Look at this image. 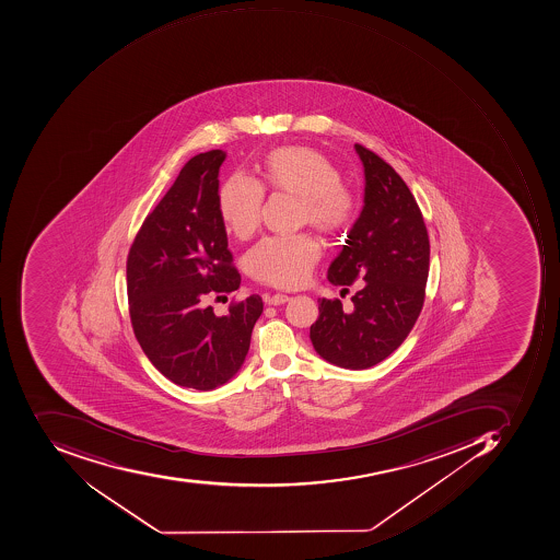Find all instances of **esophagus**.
Listing matches in <instances>:
<instances>
[{"label": "esophagus", "mask_w": 560, "mask_h": 560, "mask_svg": "<svg viewBox=\"0 0 560 560\" xmlns=\"http://www.w3.org/2000/svg\"><path fill=\"white\" fill-rule=\"evenodd\" d=\"M291 300V296H288V294H272V296H266V303L271 304V306H279V304L288 303V301Z\"/></svg>", "instance_id": "34e87169"}]
</instances>
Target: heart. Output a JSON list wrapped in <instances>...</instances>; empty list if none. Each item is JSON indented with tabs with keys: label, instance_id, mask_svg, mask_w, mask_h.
<instances>
[{
	"label": "heart",
	"instance_id": "b5f03b06",
	"mask_svg": "<svg viewBox=\"0 0 560 560\" xmlns=\"http://www.w3.org/2000/svg\"><path fill=\"white\" fill-rule=\"evenodd\" d=\"M262 188L300 198L301 220L323 234L343 231L354 215L353 195L331 161L307 148H279L264 161L259 183L234 175L220 190V215L235 237H250L259 228ZM318 259V242L298 234L264 238L245 262L257 281L293 289L307 281Z\"/></svg>",
	"mask_w": 560,
	"mask_h": 560
}]
</instances>
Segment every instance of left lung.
<instances>
[{
    "mask_svg": "<svg viewBox=\"0 0 560 560\" xmlns=\"http://www.w3.org/2000/svg\"><path fill=\"white\" fill-rule=\"evenodd\" d=\"M365 175L363 209L343 249L329 264L328 281L350 285L362 279L345 313L340 300H318L311 343L341 369L377 365L402 345L424 304L429 237L421 210L406 182L366 148L354 144Z\"/></svg>",
    "mask_w": 560,
    "mask_h": 560,
    "instance_id": "left-lung-1",
    "label": "left lung"
}]
</instances>
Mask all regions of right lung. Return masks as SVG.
I'll use <instances>...</instances> for the list:
<instances>
[{"mask_svg": "<svg viewBox=\"0 0 560 560\" xmlns=\"http://www.w3.org/2000/svg\"><path fill=\"white\" fill-rule=\"evenodd\" d=\"M225 158V151H207L183 166L144 220L126 266L139 345L168 381L197 390H213L237 375L262 313L257 294L232 304L225 316L207 304L241 285L220 215Z\"/></svg>", "mask_w": 560, "mask_h": 560, "instance_id": "add662e5", "label": "right lung"}]
</instances>
